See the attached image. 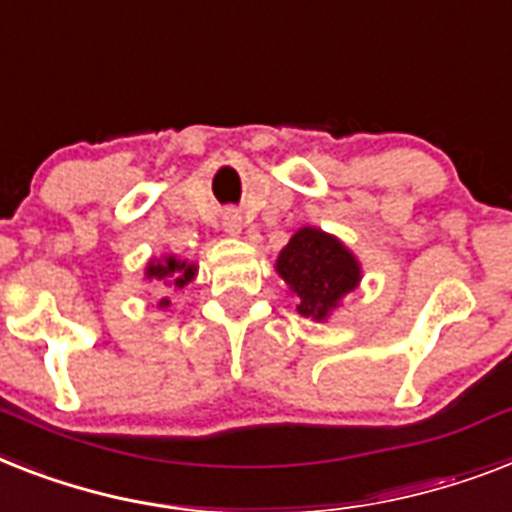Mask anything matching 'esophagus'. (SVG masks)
Masks as SVG:
<instances>
[{"instance_id": "34e87169", "label": "esophagus", "mask_w": 512, "mask_h": 512, "mask_svg": "<svg viewBox=\"0 0 512 512\" xmlns=\"http://www.w3.org/2000/svg\"><path fill=\"white\" fill-rule=\"evenodd\" d=\"M242 215L236 213V210H228V213H223V231H226L228 236H239L242 234Z\"/></svg>"}]
</instances>
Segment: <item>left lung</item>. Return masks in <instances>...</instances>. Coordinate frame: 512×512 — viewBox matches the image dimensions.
Returning a JSON list of instances; mask_svg holds the SVG:
<instances>
[{"label":"left lung","instance_id":"8db88e82","mask_svg":"<svg viewBox=\"0 0 512 512\" xmlns=\"http://www.w3.org/2000/svg\"><path fill=\"white\" fill-rule=\"evenodd\" d=\"M276 273L297 299V313L326 323L363 281V265L339 236L302 226L276 257Z\"/></svg>","mask_w":512,"mask_h":512}]
</instances>
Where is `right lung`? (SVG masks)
<instances>
[{
  "instance_id": "add662e5",
  "label": "right lung",
  "mask_w": 512,
  "mask_h": 512,
  "mask_svg": "<svg viewBox=\"0 0 512 512\" xmlns=\"http://www.w3.org/2000/svg\"><path fill=\"white\" fill-rule=\"evenodd\" d=\"M197 263H189L178 255H160L149 257V263L144 265V281L157 284L162 289H184L197 278ZM170 299H160V307H168Z\"/></svg>"
}]
</instances>
